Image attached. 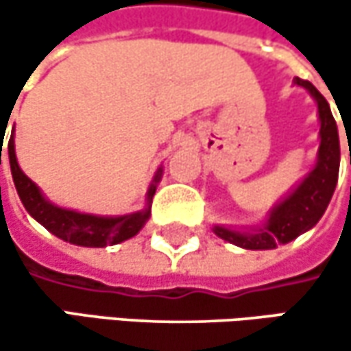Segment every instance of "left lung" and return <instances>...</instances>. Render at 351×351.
Masks as SVG:
<instances>
[{
  "label": "left lung",
  "instance_id": "left-lung-1",
  "mask_svg": "<svg viewBox=\"0 0 351 351\" xmlns=\"http://www.w3.org/2000/svg\"><path fill=\"white\" fill-rule=\"evenodd\" d=\"M297 85L305 87L317 101L319 119H321V146L317 154L315 169L309 176L289 195L280 205H276L270 213V219L264 228L252 230V232H234L226 228H213V232L232 244L245 247V250H272L280 244L293 242L303 232L311 230L321 215L325 213L331 195L337 184L339 175V136L337 125L331 115V109L327 99L317 91L315 87L305 79H295ZM346 128V123H343ZM348 134V130H346ZM350 165H351V148H350Z\"/></svg>",
  "mask_w": 351,
  "mask_h": 351
}]
</instances>
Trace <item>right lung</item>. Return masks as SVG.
Wrapping results in <instances>:
<instances>
[{
  "label": "right lung",
  "instance_id": "right-lung-1",
  "mask_svg": "<svg viewBox=\"0 0 351 351\" xmlns=\"http://www.w3.org/2000/svg\"><path fill=\"white\" fill-rule=\"evenodd\" d=\"M8 154H10L14 184H16V191H18L26 211L34 217L38 223H42L50 234H54L56 238L71 242V244L87 245V247H104V245L119 244L123 240L134 238L142 230V226L146 223V219L150 215V203H152V197L156 193V182L160 180V175H162V171H158L154 176V182L148 189V207L144 211L123 215V217H97V215L60 209V207H54L52 203H48L42 197L40 189L18 167L16 150H14V138H10V142H8Z\"/></svg>",
  "mask_w": 351,
  "mask_h": 351
}]
</instances>
